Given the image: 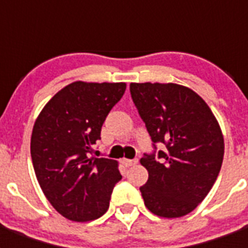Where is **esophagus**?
<instances>
[{"instance_id": "34e87169", "label": "esophagus", "mask_w": 248, "mask_h": 248, "mask_svg": "<svg viewBox=\"0 0 248 248\" xmlns=\"http://www.w3.org/2000/svg\"><path fill=\"white\" fill-rule=\"evenodd\" d=\"M122 163H124L126 167H130V166L135 165V163H138V159H127V158H124L122 159Z\"/></svg>"}]
</instances>
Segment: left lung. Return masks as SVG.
Instances as JSON below:
<instances>
[{"label": "left lung", "mask_w": 248, "mask_h": 248, "mask_svg": "<svg viewBox=\"0 0 248 248\" xmlns=\"http://www.w3.org/2000/svg\"><path fill=\"white\" fill-rule=\"evenodd\" d=\"M130 93L145 124L155 152L140 163L148 181L140 186L144 203L155 215L180 217L204 200L217 179L224 138L206 101L176 83H131ZM162 142L163 151L155 152Z\"/></svg>", "instance_id": "left-lung-1"}]
</instances>
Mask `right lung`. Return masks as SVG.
Here are the masks:
<instances>
[{
	"label": "right lung",
	"mask_w": 248,
	"mask_h": 248,
	"mask_svg": "<svg viewBox=\"0 0 248 248\" xmlns=\"http://www.w3.org/2000/svg\"><path fill=\"white\" fill-rule=\"evenodd\" d=\"M126 83L77 81L50 99L33 126L31 155L42 192L60 215L91 221L104 215L118 162L91 157L101 126L124 96Z\"/></svg>",
	"instance_id": "obj_1"
}]
</instances>
